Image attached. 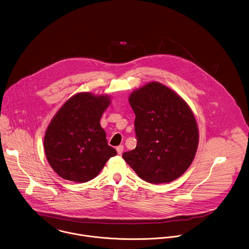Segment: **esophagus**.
I'll use <instances>...</instances> for the list:
<instances>
[{
    "instance_id": "34e87169",
    "label": "esophagus",
    "mask_w": 249,
    "mask_h": 249,
    "mask_svg": "<svg viewBox=\"0 0 249 249\" xmlns=\"http://www.w3.org/2000/svg\"><path fill=\"white\" fill-rule=\"evenodd\" d=\"M123 150H124V146H123V145H119V146H117V147H116V151H117V153H118L119 155H120V154H122Z\"/></svg>"
}]
</instances>
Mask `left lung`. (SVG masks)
I'll list each match as a JSON object with an SVG mask.
<instances>
[{"mask_svg":"<svg viewBox=\"0 0 249 249\" xmlns=\"http://www.w3.org/2000/svg\"><path fill=\"white\" fill-rule=\"evenodd\" d=\"M129 103L136 114L138 143L135 149L123 153V159L151 184L179 178L192 164L198 147V127L191 107L158 82L133 91Z\"/></svg>","mask_w":249,"mask_h":249,"instance_id":"8db88e82","label":"left lung"}]
</instances>
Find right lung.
<instances>
[{"label":"right lung","instance_id":"1","mask_svg":"<svg viewBox=\"0 0 249 249\" xmlns=\"http://www.w3.org/2000/svg\"><path fill=\"white\" fill-rule=\"evenodd\" d=\"M109 104V96L80 92L54 114L45 133L44 151L58 176L77 183L89 182L117 154L107 145L106 132L100 125Z\"/></svg>","mask_w":249,"mask_h":249}]
</instances>
